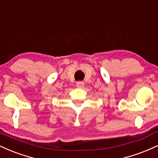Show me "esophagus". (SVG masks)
I'll return each instance as SVG.
<instances>
[{
  "label": "esophagus",
  "instance_id": "obj_1",
  "mask_svg": "<svg viewBox=\"0 0 158 158\" xmlns=\"http://www.w3.org/2000/svg\"><path fill=\"white\" fill-rule=\"evenodd\" d=\"M84 81H79L77 82V87H79V88H82L83 87H84Z\"/></svg>",
  "mask_w": 158,
  "mask_h": 158
}]
</instances>
